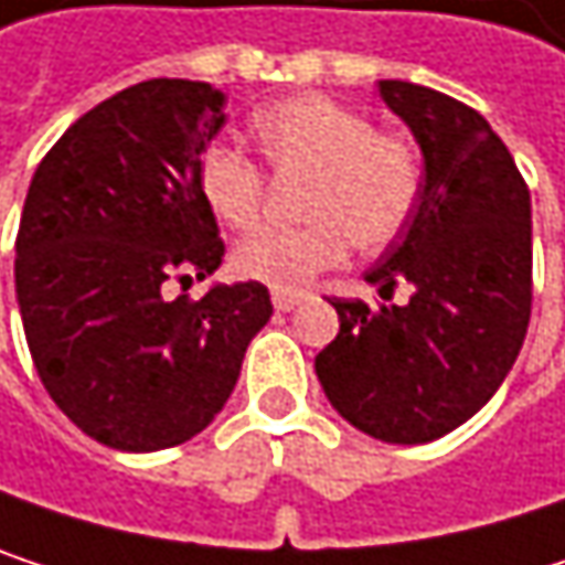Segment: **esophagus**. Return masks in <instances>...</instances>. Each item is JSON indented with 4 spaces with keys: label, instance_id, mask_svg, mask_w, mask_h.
Instances as JSON below:
<instances>
[{
    "label": "esophagus",
    "instance_id": "34e87169",
    "mask_svg": "<svg viewBox=\"0 0 565 565\" xmlns=\"http://www.w3.org/2000/svg\"><path fill=\"white\" fill-rule=\"evenodd\" d=\"M271 300H275V307H278V310H294V307H300V303H303V294L275 290V294H271Z\"/></svg>",
    "mask_w": 565,
    "mask_h": 565
}]
</instances>
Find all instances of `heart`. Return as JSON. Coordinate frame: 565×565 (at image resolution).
I'll return each instance as SVG.
<instances>
[{
    "label": "heart",
    "mask_w": 565,
    "mask_h": 565,
    "mask_svg": "<svg viewBox=\"0 0 565 565\" xmlns=\"http://www.w3.org/2000/svg\"><path fill=\"white\" fill-rule=\"evenodd\" d=\"M252 134L268 170L303 175L297 228H262L235 245L232 271L275 290H300L337 268L350 248L383 252L408 228L425 167L412 137L327 94H297L255 114ZM199 195L228 228H252L265 202V170L235 147L209 143L195 163Z\"/></svg>",
    "instance_id": "obj_1"
}]
</instances>
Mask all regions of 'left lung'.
<instances>
[{
	"label": "left lung",
	"mask_w": 565,
	"mask_h": 565,
	"mask_svg": "<svg viewBox=\"0 0 565 565\" xmlns=\"http://www.w3.org/2000/svg\"><path fill=\"white\" fill-rule=\"evenodd\" d=\"M380 94L422 147L425 185L408 228L366 281L383 297L398 281L415 294L405 307L333 297L340 333L313 366L350 425L380 441L422 445L498 393L523 347L533 303L530 189L475 107L408 81H380Z\"/></svg>",
	"instance_id": "left-lung-1"
}]
</instances>
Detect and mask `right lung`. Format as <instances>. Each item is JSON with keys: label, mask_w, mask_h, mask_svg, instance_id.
Wrapping results in <instances>:
<instances>
[{"label": "right lung", "mask_w": 565, "mask_h": 565, "mask_svg": "<svg viewBox=\"0 0 565 565\" xmlns=\"http://www.w3.org/2000/svg\"><path fill=\"white\" fill-rule=\"evenodd\" d=\"M222 104L205 81H140L77 117L32 175L15 238L29 353L57 408L107 448L199 435L275 313L255 281L199 300L163 290L209 278L225 255L195 182Z\"/></svg>", "instance_id": "add662e5"}]
</instances>
